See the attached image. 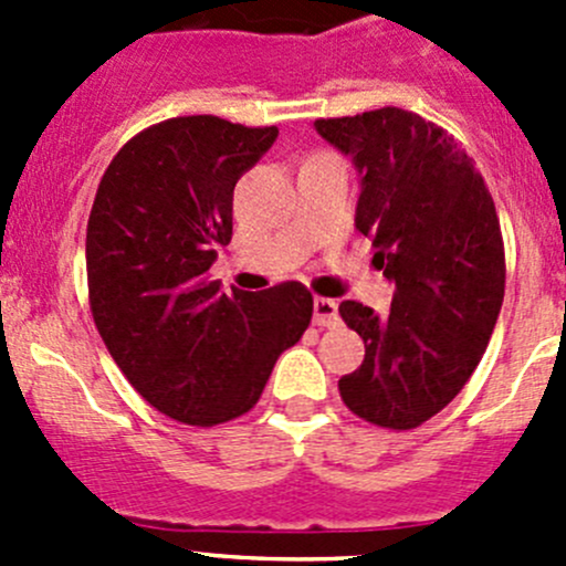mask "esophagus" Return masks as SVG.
<instances>
[{
	"instance_id": "1",
	"label": "esophagus",
	"mask_w": 566,
	"mask_h": 566,
	"mask_svg": "<svg viewBox=\"0 0 566 566\" xmlns=\"http://www.w3.org/2000/svg\"><path fill=\"white\" fill-rule=\"evenodd\" d=\"M339 323V312H336V301L331 298H315V325L331 328Z\"/></svg>"
}]
</instances>
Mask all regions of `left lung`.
I'll use <instances>...</instances> for the list:
<instances>
[{
    "instance_id": "8db88e82",
    "label": "left lung",
    "mask_w": 566,
    "mask_h": 566,
    "mask_svg": "<svg viewBox=\"0 0 566 566\" xmlns=\"http://www.w3.org/2000/svg\"><path fill=\"white\" fill-rule=\"evenodd\" d=\"M315 128L356 164V230L397 287L389 315L339 304L364 339L339 394L369 424L413 430L458 397L499 319L506 265L493 197L460 142L413 112L386 106Z\"/></svg>"
}]
</instances>
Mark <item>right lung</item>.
<instances>
[{"instance_id": "1", "label": "right lung", "mask_w": 566, "mask_h": 566, "mask_svg": "<svg viewBox=\"0 0 566 566\" xmlns=\"http://www.w3.org/2000/svg\"><path fill=\"white\" fill-rule=\"evenodd\" d=\"M213 114L150 125L112 158L87 221L90 310L153 408L193 427L251 410L304 336L312 293L284 282L221 293L208 271L232 238V191L276 142Z\"/></svg>"}]
</instances>
